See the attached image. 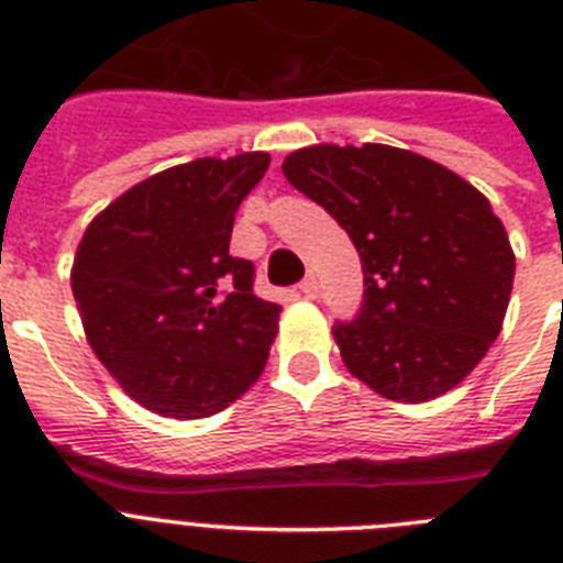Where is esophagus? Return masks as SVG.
Masks as SVG:
<instances>
[{
	"label": "esophagus",
	"mask_w": 563,
	"mask_h": 563,
	"mask_svg": "<svg viewBox=\"0 0 563 563\" xmlns=\"http://www.w3.org/2000/svg\"><path fill=\"white\" fill-rule=\"evenodd\" d=\"M300 291H302V297H308V300H313V297H317V294H319V283H317V277L308 275L306 280L300 283Z\"/></svg>",
	"instance_id": "obj_1"
}]
</instances>
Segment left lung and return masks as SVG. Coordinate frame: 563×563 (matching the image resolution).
Wrapping results in <instances>:
<instances>
[{
    "label": "left lung",
    "instance_id": "left-lung-1",
    "mask_svg": "<svg viewBox=\"0 0 563 563\" xmlns=\"http://www.w3.org/2000/svg\"><path fill=\"white\" fill-rule=\"evenodd\" d=\"M283 174L362 257V308L333 325L347 369L389 401L457 387L503 331L514 288L490 201L438 162L376 143L294 151Z\"/></svg>",
    "mask_w": 563,
    "mask_h": 563
}]
</instances>
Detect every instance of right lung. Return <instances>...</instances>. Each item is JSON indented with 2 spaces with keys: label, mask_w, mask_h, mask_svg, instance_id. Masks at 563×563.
<instances>
[{
  "label": "right lung",
  "mask_w": 563,
  "mask_h": 563,
  "mask_svg": "<svg viewBox=\"0 0 563 563\" xmlns=\"http://www.w3.org/2000/svg\"><path fill=\"white\" fill-rule=\"evenodd\" d=\"M269 162L255 151L176 165L86 227L73 266L86 339L151 412L216 415L266 367L283 308L252 291L255 266L230 255V238Z\"/></svg>",
  "instance_id": "obj_1"
}]
</instances>
